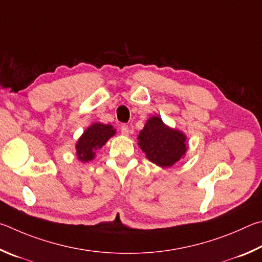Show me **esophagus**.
I'll return each mask as SVG.
<instances>
[{
	"label": "esophagus",
	"instance_id": "esophagus-1",
	"mask_svg": "<svg viewBox=\"0 0 262 262\" xmlns=\"http://www.w3.org/2000/svg\"><path fill=\"white\" fill-rule=\"evenodd\" d=\"M121 132H122L123 136H126V137L130 135V130H128V126L127 125H123L121 127Z\"/></svg>",
	"mask_w": 262,
	"mask_h": 262
}]
</instances>
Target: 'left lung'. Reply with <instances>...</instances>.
I'll return each mask as SVG.
<instances>
[{"label": "left lung", "mask_w": 262, "mask_h": 262, "mask_svg": "<svg viewBox=\"0 0 262 262\" xmlns=\"http://www.w3.org/2000/svg\"><path fill=\"white\" fill-rule=\"evenodd\" d=\"M138 145L146 158L161 168L172 167L185 157L189 147L184 132L168 126L160 116L146 121L139 132Z\"/></svg>", "instance_id": "8db88e82"}]
</instances>
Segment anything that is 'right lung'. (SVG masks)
<instances>
[{"label": "right lung", "mask_w": 262, "mask_h": 262, "mask_svg": "<svg viewBox=\"0 0 262 262\" xmlns=\"http://www.w3.org/2000/svg\"><path fill=\"white\" fill-rule=\"evenodd\" d=\"M116 135L113 125L103 123H93L86 128L76 144L77 159L81 162L92 161L95 158V152Z\"/></svg>", "instance_id": "right-lung-1"}]
</instances>
